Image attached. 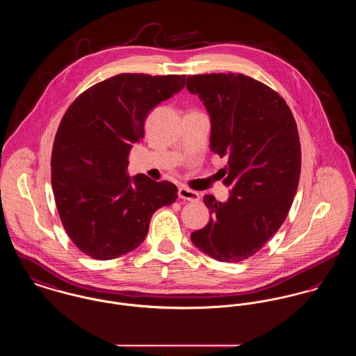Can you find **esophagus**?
Here are the masks:
<instances>
[{
	"instance_id": "34e87169",
	"label": "esophagus",
	"mask_w": 356,
	"mask_h": 356,
	"mask_svg": "<svg viewBox=\"0 0 356 356\" xmlns=\"http://www.w3.org/2000/svg\"><path fill=\"white\" fill-rule=\"evenodd\" d=\"M178 197L182 198V200L191 201V202H195V201L200 200V194L194 192L192 189H189V188H186V186H181L178 189Z\"/></svg>"
}]
</instances>
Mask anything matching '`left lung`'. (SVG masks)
I'll return each instance as SVG.
<instances>
[{"label": "left lung", "instance_id": "obj_1", "mask_svg": "<svg viewBox=\"0 0 356 356\" xmlns=\"http://www.w3.org/2000/svg\"><path fill=\"white\" fill-rule=\"evenodd\" d=\"M188 90L211 115V149L227 158L220 178L226 202L207 194L208 225L191 239L222 262L254 256L277 232L291 208L300 175V143L286 100L242 73L188 76Z\"/></svg>", "mask_w": 356, "mask_h": 356}]
</instances>
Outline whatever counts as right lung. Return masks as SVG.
I'll list each match as a JSON object with an SVG mask.
<instances>
[{
  "label": "right lung",
  "mask_w": 356,
  "mask_h": 356,
  "mask_svg": "<svg viewBox=\"0 0 356 356\" xmlns=\"http://www.w3.org/2000/svg\"><path fill=\"white\" fill-rule=\"evenodd\" d=\"M185 74L121 73L86 90L69 106L51 154V186L66 234L95 259L134 250L155 211L178 189L144 174L128 175L131 144L148 113L185 87Z\"/></svg>",
  "instance_id": "1"
}]
</instances>
